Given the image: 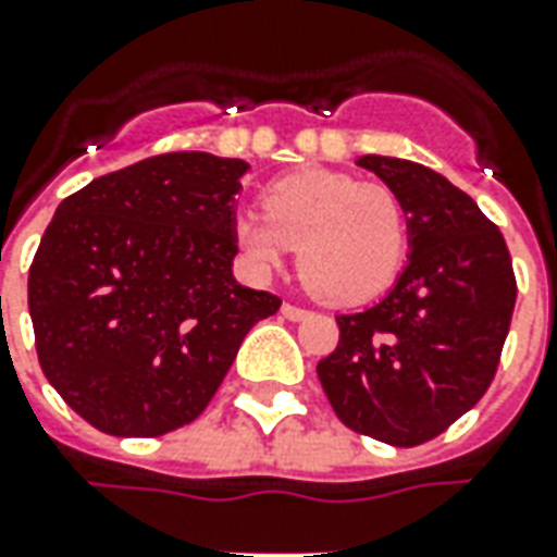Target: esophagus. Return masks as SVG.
I'll return each mask as SVG.
<instances>
[{"instance_id": "1", "label": "esophagus", "mask_w": 557, "mask_h": 557, "mask_svg": "<svg viewBox=\"0 0 557 557\" xmlns=\"http://www.w3.org/2000/svg\"><path fill=\"white\" fill-rule=\"evenodd\" d=\"M280 313H283L286 319H292V322H298V319L310 317V310H305V307H298V305H283V307H280Z\"/></svg>"}]
</instances>
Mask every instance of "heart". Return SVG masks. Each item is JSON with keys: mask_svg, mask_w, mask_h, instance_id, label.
I'll list each match as a JSON object with an SVG mask.
<instances>
[{"mask_svg": "<svg viewBox=\"0 0 557 557\" xmlns=\"http://www.w3.org/2000/svg\"><path fill=\"white\" fill-rule=\"evenodd\" d=\"M265 213L235 220V244L256 271L298 250V274L332 305H361L392 286L407 250V220L383 184L325 169L292 171L268 186Z\"/></svg>", "mask_w": 557, "mask_h": 557, "instance_id": "heart-1", "label": "heart"}]
</instances>
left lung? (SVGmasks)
Here are the masks:
<instances>
[{
    "instance_id": "obj_1",
    "label": "left lung",
    "mask_w": 557,
    "mask_h": 557,
    "mask_svg": "<svg viewBox=\"0 0 557 557\" xmlns=\"http://www.w3.org/2000/svg\"><path fill=\"white\" fill-rule=\"evenodd\" d=\"M407 213L410 262L317 364L346 428L392 446L434 441L492 386L516 307L507 240L443 174L395 157H359Z\"/></svg>"
}]
</instances>
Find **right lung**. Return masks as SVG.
<instances>
[{
  "mask_svg": "<svg viewBox=\"0 0 557 557\" xmlns=\"http://www.w3.org/2000/svg\"><path fill=\"white\" fill-rule=\"evenodd\" d=\"M244 159L162 153L62 201L29 268L48 383L89 425L159 437L211 404L271 292L240 286L235 196Z\"/></svg>",
  "mask_w": 557,
  "mask_h": 557,
  "instance_id": "add662e5",
  "label": "right lung"
}]
</instances>
